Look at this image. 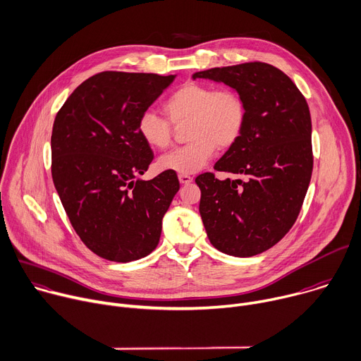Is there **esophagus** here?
Instances as JSON below:
<instances>
[{
  "label": "esophagus",
  "mask_w": 361,
  "mask_h": 361,
  "mask_svg": "<svg viewBox=\"0 0 361 361\" xmlns=\"http://www.w3.org/2000/svg\"><path fill=\"white\" fill-rule=\"evenodd\" d=\"M192 180H193V178L189 176V175H179V182L182 185H189Z\"/></svg>",
  "instance_id": "34e87169"
}]
</instances>
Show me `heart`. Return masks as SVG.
<instances>
[{
	"instance_id": "heart-1",
	"label": "heart",
	"mask_w": 361,
	"mask_h": 361,
	"mask_svg": "<svg viewBox=\"0 0 361 361\" xmlns=\"http://www.w3.org/2000/svg\"><path fill=\"white\" fill-rule=\"evenodd\" d=\"M164 111L173 123L189 119L190 142L159 159V168L179 175L203 169L218 148L226 149L242 136L247 106L240 92L232 88L214 90L210 85L188 82L175 90L164 102ZM140 139L152 149L169 147L172 129L166 118L152 109L143 111L136 122Z\"/></svg>"
}]
</instances>
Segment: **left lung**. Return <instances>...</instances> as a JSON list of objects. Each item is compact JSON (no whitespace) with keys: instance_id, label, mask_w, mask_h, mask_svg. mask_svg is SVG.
Instances as JSON below:
<instances>
[{"instance_id":"obj_1","label":"left lung","mask_w":361,"mask_h":361,"mask_svg":"<svg viewBox=\"0 0 361 361\" xmlns=\"http://www.w3.org/2000/svg\"><path fill=\"white\" fill-rule=\"evenodd\" d=\"M192 78L224 82L246 101L242 136L214 164V171L246 180L202 173L195 182L210 243L236 257L259 255L289 232L300 213L313 171L309 105L284 72L264 62L212 68Z\"/></svg>"}]
</instances>
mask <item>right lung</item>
<instances>
[{
  "instance_id": "1",
  "label": "right lung",
  "mask_w": 361,
  "mask_h": 361,
  "mask_svg": "<svg viewBox=\"0 0 361 361\" xmlns=\"http://www.w3.org/2000/svg\"><path fill=\"white\" fill-rule=\"evenodd\" d=\"M175 77L99 72L72 92L55 116V189L77 235L106 260L126 263L149 255L179 190L175 172L136 179L154 159L136 130L137 118Z\"/></svg>"
}]
</instances>
